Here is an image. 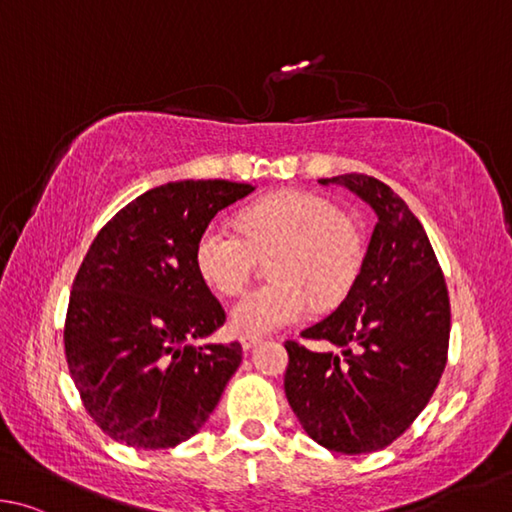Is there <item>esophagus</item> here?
<instances>
[{
	"mask_svg": "<svg viewBox=\"0 0 512 512\" xmlns=\"http://www.w3.org/2000/svg\"><path fill=\"white\" fill-rule=\"evenodd\" d=\"M263 335H242L240 337V344H242V348H245V351H249V348H254V346H258L263 342Z\"/></svg>",
	"mask_w": 512,
	"mask_h": 512,
	"instance_id": "obj_1",
	"label": "esophagus"
}]
</instances>
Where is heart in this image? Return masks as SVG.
<instances>
[{"label": "heart", "mask_w": 512, "mask_h": 512, "mask_svg": "<svg viewBox=\"0 0 512 512\" xmlns=\"http://www.w3.org/2000/svg\"><path fill=\"white\" fill-rule=\"evenodd\" d=\"M242 227L215 218L195 242V267L220 294H238L258 254H272L274 281L251 288L231 308L233 330L272 333L306 319L312 303H335L353 288L366 258V240L351 215L324 195L279 191L242 211Z\"/></svg>", "instance_id": "1"}]
</instances>
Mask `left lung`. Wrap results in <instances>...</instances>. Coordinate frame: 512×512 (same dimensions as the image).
I'll return each mask as SVG.
<instances>
[{"label":"left lung","instance_id":"8db88e82","mask_svg":"<svg viewBox=\"0 0 512 512\" xmlns=\"http://www.w3.org/2000/svg\"><path fill=\"white\" fill-rule=\"evenodd\" d=\"M342 184L378 215L362 272L333 315L285 342V396L312 441L342 454L391 445L427 407L447 364L450 297L423 224L380 179L346 173Z\"/></svg>","mask_w":512,"mask_h":512}]
</instances>
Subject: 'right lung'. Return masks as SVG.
Returning a JSON list of instances; mask_svg holds the SVG:
<instances>
[{"label":"right lung","mask_w":512,"mask_h":512,"mask_svg":"<svg viewBox=\"0 0 512 512\" xmlns=\"http://www.w3.org/2000/svg\"><path fill=\"white\" fill-rule=\"evenodd\" d=\"M251 191L227 179L150 188L89 245L69 294L65 355L87 414L114 441H188L240 366L238 342L193 346L227 321L193 256L215 213Z\"/></svg>","instance_id":"obj_1"}]
</instances>
